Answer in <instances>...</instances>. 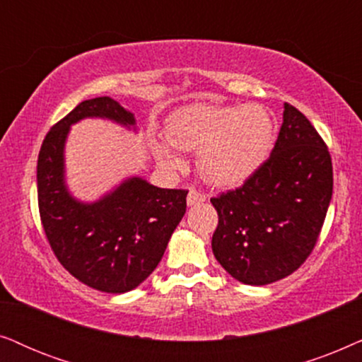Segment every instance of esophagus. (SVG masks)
<instances>
[{
	"label": "esophagus",
	"mask_w": 362,
	"mask_h": 362,
	"mask_svg": "<svg viewBox=\"0 0 362 362\" xmlns=\"http://www.w3.org/2000/svg\"><path fill=\"white\" fill-rule=\"evenodd\" d=\"M202 202H205V195L200 194V192H197L192 189L189 192V195H187V205L192 206V205H199Z\"/></svg>",
	"instance_id": "obj_1"
}]
</instances>
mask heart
I'll list each match as a JSON object with an SVG mask.
<instances>
[{"label":"heart","mask_w":362,"mask_h":362,"mask_svg":"<svg viewBox=\"0 0 362 362\" xmlns=\"http://www.w3.org/2000/svg\"><path fill=\"white\" fill-rule=\"evenodd\" d=\"M165 137L152 139L157 162L180 170L184 158L175 151L199 152V170L215 187H238L257 173L276 141V122L259 104H192L168 117Z\"/></svg>","instance_id":"b5f03b06"}]
</instances>
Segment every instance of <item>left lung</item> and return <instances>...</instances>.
Segmentation results:
<instances>
[{
	"mask_svg": "<svg viewBox=\"0 0 362 362\" xmlns=\"http://www.w3.org/2000/svg\"><path fill=\"white\" fill-rule=\"evenodd\" d=\"M269 158L237 190L211 199L218 214L211 250L243 285L286 278L315 248L332 197V163L310 120L283 104Z\"/></svg>",
	"mask_w": 362,
	"mask_h": 362,
	"instance_id": "8db88e82",
	"label": "left lung"
}]
</instances>
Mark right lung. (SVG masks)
Segmentation results:
<instances>
[{
	"label": "right lung",
	"instance_id": "1",
	"mask_svg": "<svg viewBox=\"0 0 362 362\" xmlns=\"http://www.w3.org/2000/svg\"><path fill=\"white\" fill-rule=\"evenodd\" d=\"M103 119L139 132L134 112L112 98L81 103L47 132L37 157V204L42 228L62 267L104 293H127L151 276L184 218L187 190L160 189L141 175L125 177L93 202L67 185L66 142L71 127Z\"/></svg>",
	"mask_w": 362,
	"mask_h": 362
}]
</instances>
